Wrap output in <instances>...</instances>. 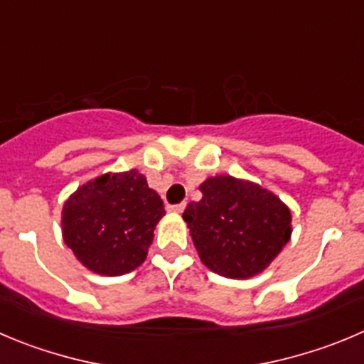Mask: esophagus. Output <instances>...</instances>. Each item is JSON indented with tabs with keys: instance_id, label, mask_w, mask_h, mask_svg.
Masks as SVG:
<instances>
[{
	"instance_id": "34e87169",
	"label": "esophagus",
	"mask_w": 364,
	"mask_h": 364,
	"mask_svg": "<svg viewBox=\"0 0 364 364\" xmlns=\"http://www.w3.org/2000/svg\"><path fill=\"white\" fill-rule=\"evenodd\" d=\"M168 209L171 210V213H176V214H180V213H182V210L186 209V203H176V205H169Z\"/></svg>"
}]
</instances>
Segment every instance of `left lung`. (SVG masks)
<instances>
[{"instance_id":"1","label":"left lung","mask_w":364,"mask_h":364,"mask_svg":"<svg viewBox=\"0 0 364 364\" xmlns=\"http://www.w3.org/2000/svg\"><path fill=\"white\" fill-rule=\"evenodd\" d=\"M202 200L182 218L200 261L227 279H250L264 272L291 240V210L275 193L252 180L209 176Z\"/></svg>"}]
</instances>
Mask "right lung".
I'll use <instances>...</instances> for the list:
<instances>
[{
	"label": "right lung",
	"mask_w": 364,
	"mask_h": 364,
	"mask_svg": "<svg viewBox=\"0 0 364 364\" xmlns=\"http://www.w3.org/2000/svg\"><path fill=\"white\" fill-rule=\"evenodd\" d=\"M164 203L137 169L103 173L76 189L62 207V237L87 269L105 277L144 262Z\"/></svg>",
	"instance_id": "1"
}]
</instances>
